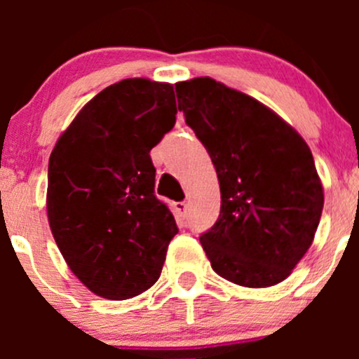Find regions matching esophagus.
<instances>
[{"label": "esophagus", "instance_id": "obj_1", "mask_svg": "<svg viewBox=\"0 0 359 359\" xmlns=\"http://www.w3.org/2000/svg\"><path fill=\"white\" fill-rule=\"evenodd\" d=\"M173 208H175V212L179 213L180 217H186L187 215V203L186 201L173 203Z\"/></svg>", "mask_w": 359, "mask_h": 359}]
</instances>
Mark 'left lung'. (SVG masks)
Listing matches in <instances>:
<instances>
[{
	"label": "left lung",
	"mask_w": 359,
	"mask_h": 359,
	"mask_svg": "<svg viewBox=\"0 0 359 359\" xmlns=\"http://www.w3.org/2000/svg\"><path fill=\"white\" fill-rule=\"evenodd\" d=\"M175 92L219 177L220 215L200 236L212 269L241 287L281 283L323 212L309 146L276 112L215 79L180 81Z\"/></svg>",
	"instance_id": "1"
}]
</instances>
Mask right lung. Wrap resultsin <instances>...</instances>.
Returning a JSON list of instances; mask_svg holds the SVG:
<instances>
[{
  "label": "right lung",
  "instance_id": "add662e5",
  "mask_svg": "<svg viewBox=\"0 0 359 359\" xmlns=\"http://www.w3.org/2000/svg\"><path fill=\"white\" fill-rule=\"evenodd\" d=\"M175 114L173 85L123 79L78 112L50 154V229L69 269L104 299L153 287L179 233L149 156Z\"/></svg>",
  "mask_w": 359,
  "mask_h": 359
}]
</instances>
